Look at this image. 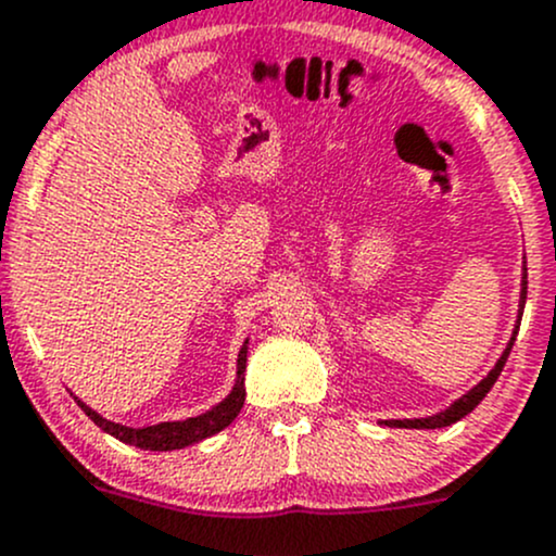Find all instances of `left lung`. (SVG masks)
<instances>
[{
  "mask_svg": "<svg viewBox=\"0 0 556 556\" xmlns=\"http://www.w3.org/2000/svg\"><path fill=\"white\" fill-rule=\"evenodd\" d=\"M525 300H528V267H525V273H522V291H519V320H522ZM519 320H517V326H514V334H511V340H508L506 351H503V356L497 358V364L488 371V377H484L482 382H477V386H473L468 393H463L457 402H452L447 409L437 412V415H428V417H415V420H382V426H391V428H444V426H452V422H457L460 417H466L468 412L473 409V406H477L484 396H488L490 388L495 386V380L501 377L503 364H506L508 353H511L514 340H517Z\"/></svg>",
  "mask_w": 556,
  "mask_h": 556,
  "instance_id": "left-lung-1",
  "label": "left lung"
}]
</instances>
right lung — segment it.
Returning a JSON list of instances; mask_svg holds the SVG:
<instances>
[{
    "label": "right lung",
    "instance_id": "add662e5",
    "mask_svg": "<svg viewBox=\"0 0 556 556\" xmlns=\"http://www.w3.org/2000/svg\"><path fill=\"white\" fill-rule=\"evenodd\" d=\"M245 353H249V340L243 342L238 353V377L232 391L227 393L225 402H219L216 406H211L208 412L198 417H187V420H170V422H157V426H147V428H130V426H119V422L106 420L101 417L99 412L90 409L88 404L79 402V409L101 428V431L109 433V437L119 439L125 444H134L139 450H152V452H168V450H181L190 447L194 442H203V439L214 437V433L225 431L232 420L238 417L240 406L245 402Z\"/></svg>",
    "mask_w": 556,
    "mask_h": 556
}]
</instances>
